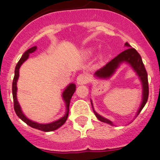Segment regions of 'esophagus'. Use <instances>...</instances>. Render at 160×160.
Instances as JSON below:
<instances>
[{
    "label": "esophagus",
    "mask_w": 160,
    "mask_h": 160,
    "mask_svg": "<svg viewBox=\"0 0 160 160\" xmlns=\"http://www.w3.org/2000/svg\"><path fill=\"white\" fill-rule=\"evenodd\" d=\"M88 77L86 74H80L76 78V83L78 84H84L88 83Z\"/></svg>",
    "instance_id": "obj_1"
}]
</instances>
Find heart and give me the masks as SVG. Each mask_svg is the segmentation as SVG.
I'll use <instances>...</instances> for the list:
<instances>
[{"mask_svg": "<svg viewBox=\"0 0 160 160\" xmlns=\"http://www.w3.org/2000/svg\"><path fill=\"white\" fill-rule=\"evenodd\" d=\"M103 57H104L103 55H100V59H102Z\"/></svg>", "mask_w": 160, "mask_h": 160, "instance_id": "b5f03b06", "label": "heart"}]
</instances>
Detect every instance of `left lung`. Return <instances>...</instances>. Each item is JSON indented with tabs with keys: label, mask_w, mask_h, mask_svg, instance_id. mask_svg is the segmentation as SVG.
Segmentation results:
<instances>
[{
	"label": "left lung",
	"mask_w": 160,
	"mask_h": 160,
	"mask_svg": "<svg viewBox=\"0 0 160 160\" xmlns=\"http://www.w3.org/2000/svg\"><path fill=\"white\" fill-rule=\"evenodd\" d=\"M125 46L126 47H128L127 49L125 50L124 51H122V53L119 54L118 56H116L114 59H113L111 61H109V63H107L105 66L103 68H100L99 70H97L95 72L94 76L96 77H98L99 79H107L109 78L110 76H113V74L115 72L116 69L120 66L121 63H126L130 64L132 67V68L134 69V72H136V74L138 75L139 77L140 80L142 82V103L140 105L139 109H138V112L136 113V117L139 114L141 110L143 109V107L145 106L146 103H147V99H148V95H149V87H148V78H147V73L146 71L145 67H144L142 58L138 52L136 51L134 48L131 47V46L126 42ZM92 106V109L95 113L96 117H97L98 120L101 122H105L109 125L113 126V122L109 121V119L105 118L96 112L93 109V105H92V102L91 101Z\"/></svg>",
	"instance_id": "left-lung-1"
}]
</instances>
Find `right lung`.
<instances>
[{
  "label": "right lung",
  "instance_id": "add662e5",
  "mask_svg": "<svg viewBox=\"0 0 160 160\" xmlns=\"http://www.w3.org/2000/svg\"><path fill=\"white\" fill-rule=\"evenodd\" d=\"M37 49V47L34 46V47H31L30 49H28L27 51L25 52L23 55H22V58L20 59V60L18 61V64L16 65V68H15V72H14V77H13V88H12V91H13V108H14L15 113L18 115L19 118L22 119L24 122H26V124L28 126H31L32 128L37 129V130H42V131L44 132H50L53 131V130H57L58 128H59L61 126H63L65 123L66 120L68 119V113H69V105H70L71 98H72V95L76 91V84H70L63 91V94H62V97H63V99L65 102V105H66V113H65L64 116L62 117L61 118L58 119L57 121H55L53 122H51V123H47V124H40L38 122H34L33 121L30 120L29 118H27L25 114L22 113V109H21V106L19 105L18 99H17V82L18 80L19 77V68H20L21 65L24 63L25 61L29 58V55L32 52L36 51Z\"/></svg>",
  "mask_w": 160,
  "mask_h": 160
}]
</instances>
